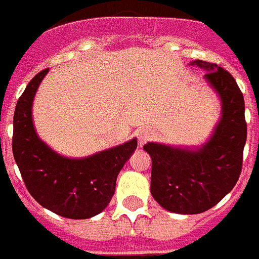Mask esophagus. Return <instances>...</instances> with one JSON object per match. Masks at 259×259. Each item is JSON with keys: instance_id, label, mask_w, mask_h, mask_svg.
Segmentation results:
<instances>
[{"instance_id": "esophagus-1", "label": "esophagus", "mask_w": 259, "mask_h": 259, "mask_svg": "<svg viewBox=\"0 0 259 259\" xmlns=\"http://www.w3.org/2000/svg\"><path fill=\"white\" fill-rule=\"evenodd\" d=\"M151 138V132L149 129H142L138 132V145L144 146L146 142Z\"/></svg>"}]
</instances>
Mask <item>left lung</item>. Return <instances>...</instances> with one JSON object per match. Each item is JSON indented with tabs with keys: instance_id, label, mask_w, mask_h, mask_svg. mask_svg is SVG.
I'll return each instance as SVG.
<instances>
[{
	"instance_id": "1",
	"label": "left lung",
	"mask_w": 259,
	"mask_h": 259,
	"mask_svg": "<svg viewBox=\"0 0 259 259\" xmlns=\"http://www.w3.org/2000/svg\"><path fill=\"white\" fill-rule=\"evenodd\" d=\"M207 70L205 78L222 101V118L201 149L170 148L149 142L153 198L178 214H198L211 209L232 191L242 171L247 125L245 101L234 77L217 64L191 62Z\"/></svg>"
}]
</instances>
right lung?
<instances>
[{"mask_svg":"<svg viewBox=\"0 0 259 259\" xmlns=\"http://www.w3.org/2000/svg\"><path fill=\"white\" fill-rule=\"evenodd\" d=\"M44 69L27 83L13 117V155L27 191L61 217L86 220L100 214L114 195L117 176L136 150L137 140L81 159L65 158L44 144L31 121V104Z\"/></svg>","mask_w":259,"mask_h":259,"instance_id":"add662e5","label":"right lung"}]
</instances>
